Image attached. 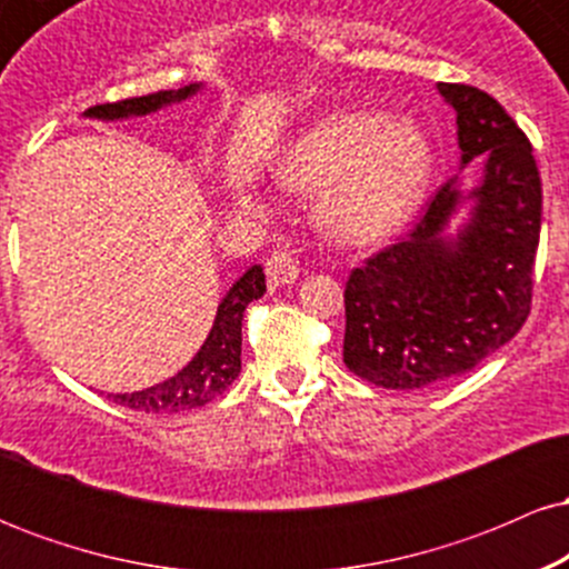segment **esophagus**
Instances as JSON below:
<instances>
[{"mask_svg":"<svg viewBox=\"0 0 569 569\" xmlns=\"http://www.w3.org/2000/svg\"><path fill=\"white\" fill-rule=\"evenodd\" d=\"M264 270L267 278L276 286H289L299 278V262L297 257H293L291 248H278V251H272V257L264 262Z\"/></svg>","mask_w":569,"mask_h":569,"instance_id":"esophagus-1","label":"esophagus"}]
</instances>
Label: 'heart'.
<instances>
[{
    "label": "heart",
    "instance_id": "heart-1",
    "mask_svg": "<svg viewBox=\"0 0 569 569\" xmlns=\"http://www.w3.org/2000/svg\"><path fill=\"white\" fill-rule=\"evenodd\" d=\"M276 176L312 198L318 227L331 240L369 246L415 217L433 176V147L409 117L339 109L286 143Z\"/></svg>",
    "mask_w": 569,
    "mask_h": 569
}]
</instances>
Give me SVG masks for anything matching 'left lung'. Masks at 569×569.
I'll use <instances>...</instances> for the list:
<instances>
[{"label":"left lung","instance_id":"left-lung-1","mask_svg":"<svg viewBox=\"0 0 569 569\" xmlns=\"http://www.w3.org/2000/svg\"><path fill=\"white\" fill-rule=\"evenodd\" d=\"M436 90L455 109L460 173L409 238L356 267L345 286V363L388 390H422L479 367L511 342L532 302L543 194L530 141L485 90ZM468 164L480 168L473 188L461 184Z\"/></svg>","mask_w":569,"mask_h":569}]
</instances>
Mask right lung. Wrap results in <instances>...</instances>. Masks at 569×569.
I'll return each mask as SVG.
<instances>
[{
	"label": "right lung",
	"mask_w": 569,
	"mask_h": 569,
	"mask_svg": "<svg viewBox=\"0 0 569 569\" xmlns=\"http://www.w3.org/2000/svg\"><path fill=\"white\" fill-rule=\"evenodd\" d=\"M206 88L202 82L184 84L179 90H160V93L128 98V101L101 103V107H90L82 117L84 120H103V122H120L133 120V117H147L160 112V109L173 107V103L189 101ZM264 270L262 264H251L248 270L232 283V289L224 293L217 307V318H213L211 331H208L206 342L194 352L192 361L184 369L176 371L173 377L162 380L152 388L136 390V393H109L114 403L120 407L147 411V415H179L206 407L208 401L224 393L240 375V348H243V312L253 299L264 297Z\"/></svg>",
	"instance_id": "obj_1"
}]
</instances>
